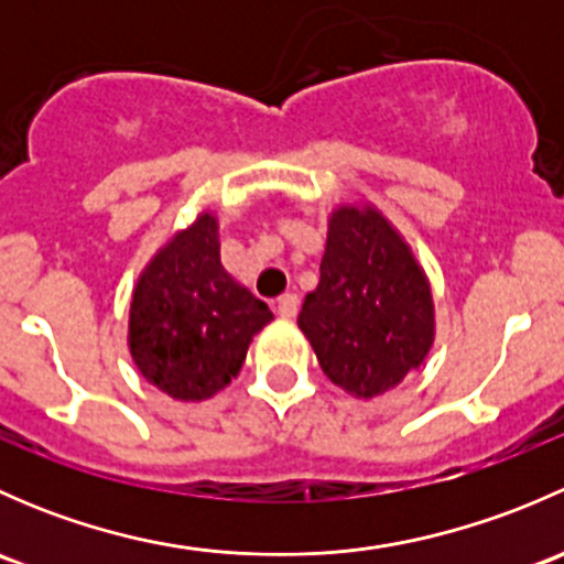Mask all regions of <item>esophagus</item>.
Segmentation results:
<instances>
[{"instance_id": "34e87169", "label": "esophagus", "mask_w": 564, "mask_h": 564, "mask_svg": "<svg viewBox=\"0 0 564 564\" xmlns=\"http://www.w3.org/2000/svg\"><path fill=\"white\" fill-rule=\"evenodd\" d=\"M297 308H300V300L294 292H286L278 297V316L281 318H294L297 316Z\"/></svg>"}]
</instances>
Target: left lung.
Segmentation results:
<instances>
[{
    "instance_id": "8db88e82",
    "label": "left lung",
    "mask_w": 564,
    "mask_h": 564,
    "mask_svg": "<svg viewBox=\"0 0 564 564\" xmlns=\"http://www.w3.org/2000/svg\"><path fill=\"white\" fill-rule=\"evenodd\" d=\"M318 272L297 324L329 382L368 401L423 366L436 335L429 275L373 204L329 213Z\"/></svg>"
}]
</instances>
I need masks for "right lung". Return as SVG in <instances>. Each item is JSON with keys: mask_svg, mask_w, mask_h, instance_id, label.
<instances>
[{"mask_svg": "<svg viewBox=\"0 0 564 564\" xmlns=\"http://www.w3.org/2000/svg\"><path fill=\"white\" fill-rule=\"evenodd\" d=\"M270 322L267 303L220 264L218 218L204 209L141 270L128 349L152 388L174 401H207L240 373L250 340Z\"/></svg>", "mask_w": 564, "mask_h": 564, "instance_id": "add662e5", "label": "right lung"}]
</instances>
